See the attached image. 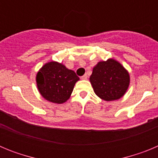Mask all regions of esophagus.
Returning a JSON list of instances; mask_svg holds the SVG:
<instances>
[{"instance_id":"1","label":"esophagus","mask_w":158,"mask_h":158,"mask_svg":"<svg viewBox=\"0 0 158 158\" xmlns=\"http://www.w3.org/2000/svg\"><path fill=\"white\" fill-rule=\"evenodd\" d=\"M87 78H88L87 74H85V75H83L82 77H81V79H82V80H86Z\"/></svg>"}]
</instances>
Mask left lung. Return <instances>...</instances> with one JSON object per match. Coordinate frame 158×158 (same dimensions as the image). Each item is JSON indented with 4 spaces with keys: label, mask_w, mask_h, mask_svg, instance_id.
Masks as SVG:
<instances>
[{
    "label": "left lung",
    "mask_w": 158,
    "mask_h": 158,
    "mask_svg": "<svg viewBox=\"0 0 158 158\" xmlns=\"http://www.w3.org/2000/svg\"><path fill=\"white\" fill-rule=\"evenodd\" d=\"M93 90L102 100L111 101L121 98L127 90L130 76L120 63L114 59L99 62L90 76Z\"/></svg>",
    "instance_id": "left-lung-1"
}]
</instances>
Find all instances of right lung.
Returning a JSON list of instances; mask_svg holds the SVG:
<instances>
[{
	"instance_id": "obj_1",
	"label": "right lung",
	"mask_w": 158,
	"mask_h": 158,
	"mask_svg": "<svg viewBox=\"0 0 158 158\" xmlns=\"http://www.w3.org/2000/svg\"><path fill=\"white\" fill-rule=\"evenodd\" d=\"M79 80L74 71L55 62L45 64L36 76L40 94L49 101L62 104L69 98Z\"/></svg>"
}]
</instances>
